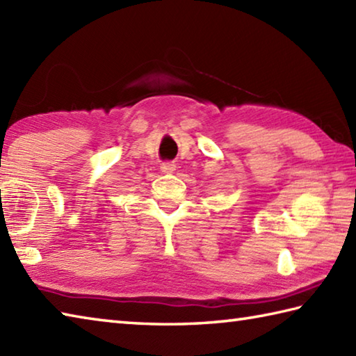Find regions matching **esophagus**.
Returning a JSON list of instances; mask_svg holds the SVG:
<instances>
[{"label": "esophagus", "instance_id": "1", "mask_svg": "<svg viewBox=\"0 0 356 356\" xmlns=\"http://www.w3.org/2000/svg\"><path fill=\"white\" fill-rule=\"evenodd\" d=\"M161 170H163L164 173H173V172L177 170V164H173V163H165V164L161 165Z\"/></svg>", "mask_w": 356, "mask_h": 356}]
</instances>
